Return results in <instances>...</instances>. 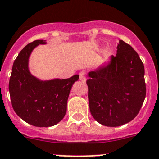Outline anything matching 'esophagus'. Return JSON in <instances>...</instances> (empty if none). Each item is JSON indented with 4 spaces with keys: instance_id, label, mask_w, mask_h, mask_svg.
Returning a JSON list of instances; mask_svg holds the SVG:
<instances>
[{
    "instance_id": "esophagus-1",
    "label": "esophagus",
    "mask_w": 159,
    "mask_h": 159,
    "mask_svg": "<svg viewBox=\"0 0 159 159\" xmlns=\"http://www.w3.org/2000/svg\"><path fill=\"white\" fill-rule=\"evenodd\" d=\"M80 80L81 81H83V82H85L87 80V78H86V76L84 75H80Z\"/></svg>"
}]
</instances>
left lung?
Masks as SVG:
<instances>
[{"label": "left lung", "instance_id": "1", "mask_svg": "<svg viewBox=\"0 0 159 159\" xmlns=\"http://www.w3.org/2000/svg\"><path fill=\"white\" fill-rule=\"evenodd\" d=\"M88 75L90 111L98 123L116 127L137 116L146 97V84L143 64L130 45L120 40L110 63Z\"/></svg>", "mask_w": 159, "mask_h": 159}]
</instances>
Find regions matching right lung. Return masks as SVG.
I'll list each match as a JSON object with an SVG mask.
<instances>
[{"mask_svg":"<svg viewBox=\"0 0 159 159\" xmlns=\"http://www.w3.org/2000/svg\"><path fill=\"white\" fill-rule=\"evenodd\" d=\"M43 40L27 44L12 65L8 89L12 108L24 121L36 127H50L64 118L72 85L79 75L68 79L40 81L30 73L28 58L32 50Z\"/></svg>","mask_w":159,"mask_h":159,"instance_id":"add662e5","label":"right lung"}]
</instances>
